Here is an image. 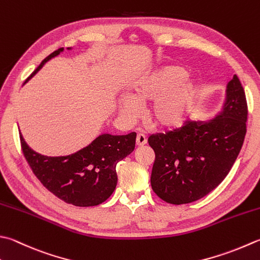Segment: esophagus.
Segmentation results:
<instances>
[{"label":"esophagus","mask_w":260,"mask_h":260,"mask_svg":"<svg viewBox=\"0 0 260 260\" xmlns=\"http://www.w3.org/2000/svg\"><path fill=\"white\" fill-rule=\"evenodd\" d=\"M146 142H147V139H146V136L144 134H141V133L137 134V136H136V144L137 145H139V146L145 145Z\"/></svg>","instance_id":"obj_1"}]
</instances>
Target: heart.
<instances>
[{
    "instance_id": "obj_1",
    "label": "heart",
    "mask_w": 260,
    "mask_h": 260,
    "mask_svg": "<svg viewBox=\"0 0 260 260\" xmlns=\"http://www.w3.org/2000/svg\"><path fill=\"white\" fill-rule=\"evenodd\" d=\"M181 66L168 65L141 79L132 89L131 96L119 101L120 113L128 120L141 114V106L153 104L149 118L160 128H174L184 121L194 92V82L187 78Z\"/></svg>"
}]
</instances>
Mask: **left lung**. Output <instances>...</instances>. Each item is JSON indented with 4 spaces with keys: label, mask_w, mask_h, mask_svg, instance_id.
<instances>
[{
    "label": "left lung",
    "mask_w": 260,
    "mask_h": 260,
    "mask_svg": "<svg viewBox=\"0 0 260 260\" xmlns=\"http://www.w3.org/2000/svg\"><path fill=\"white\" fill-rule=\"evenodd\" d=\"M248 106L237 75L228 83L223 109L210 121L186 120L179 128L151 135L155 160L151 186L162 201L181 205L206 196L237 160L247 132Z\"/></svg>",
    "instance_id": "obj_1"
}]
</instances>
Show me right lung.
Returning a JSON list of instances; mask_svg holds the SVG:
<instances>
[{"label": "right lung", "mask_w": 260, "mask_h": 260, "mask_svg": "<svg viewBox=\"0 0 260 260\" xmlns=\"http://www.w3.org/2000/svg\"><path fill=\"white\" fill-rule=\"evenodd\" d=\"M60 52L63 48L48 55L25 82ZM135 140L134 132L127 135L103 134L74 154L46 156L30 149L20 133L23 155L39 181L59 200L81 207L99 205L113 194L117 185L116 166L133 152Z\"/></svg>", "instance_id": "obj_1"}]
</instances>
